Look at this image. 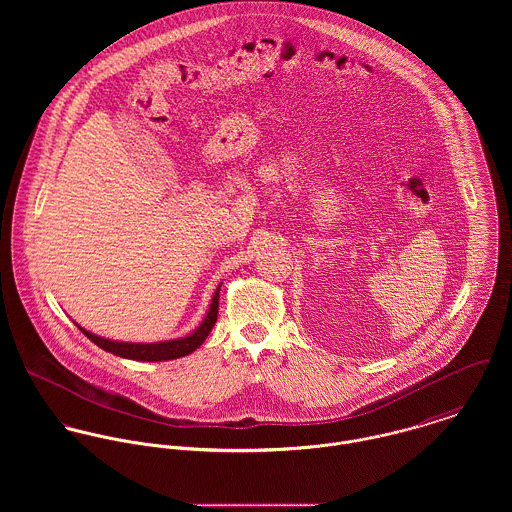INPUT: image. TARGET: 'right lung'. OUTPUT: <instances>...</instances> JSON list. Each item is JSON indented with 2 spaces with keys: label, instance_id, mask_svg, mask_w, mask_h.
<instances>
[{
  "label": "right lung",
  "instance_id": "right-lung-1",
  "mask_svg": "<svg viewBox=\"0 0 512 512\" xmlns=\"http://www.w3.org/2000/svg\"><path fill=\"white\" fill-rule=\"evenodd\" d=\"M219 288L215 290V295L211 299V305H209V311L205 315V319L201 321V325L185 335V337H179V339H171V341H159V343H124V341H112V339H104V337H98L86 329H82L78 323V329L94 343L98 345L100 349L116 355V357H122V359H132V361H144V363H157V361H173V359H181L185 355H191L193 351H197L205 339L209 337L211 329L215 327L217 323V315H219Z\"/></svg>",
  "mask_w": 512,
  "mask_h": 512
}]
</instances>
